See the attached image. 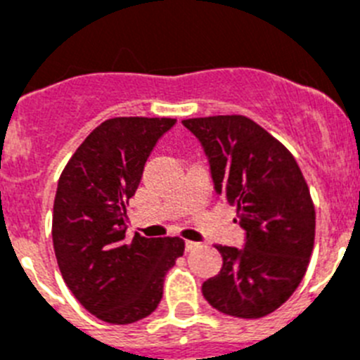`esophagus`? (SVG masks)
I'll use <instances>...</instances> for the list:
<instances>
[{"instance_id":"esophagus-1","label":"esophagus","mask_w":360,"mask_h":360,"mask_svg":"<svg viewBox=\"0 0 360 360\" xmlns=\"http://www.w3.org/2000/svg\"><path fill=\"white\" fill-rule=\"evenodd\" d=\"M198 247H200L198 241H186V250H187V252H191V250L198 249Z\"/></svg>"}]
</instances>
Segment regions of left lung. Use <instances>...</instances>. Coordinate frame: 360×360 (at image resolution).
I'll list each match as a JSON object with an SVG mask.
<instances>
[{"label":"left lung","instance_id":"1","mask_svg":"<svg viewBox=\"0 0 360 360\" xmlns=\"http://www.w3.org/2000/svg\"><path fill=\"white\" fill-rule=\"evenodd\" d=\"M202 144L216 195L236 207L243 249L216 245L221 270L202 285L221 314L257 319L281 307L303 279L316 236V211L297 162L243 115L187 119Z\"/></svg>","mask_w":360,"mask_h":360}]
</instances>
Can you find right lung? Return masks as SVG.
I'll list each match as a JSON object with an SVG mask.
<instances>
[{
  "instance_id": "1",
  "label": "right lung",
  "mask_w": 360,
  "mask_h": 360,
  "mask_svg": "<svg viewBox=\"0 0 360 360\" xmlns=\"http://www.w3.org/2000/svg\"><path fill=\"white\" fill-rule=\"evenodd\" d=\"M176 119L104 120L73 153L57 184L52 238L57 265L86 310L129 324L157 310L164 278L184 254L182 238H126V205L146 160Z\"/></svg>"
}]
</instances>
